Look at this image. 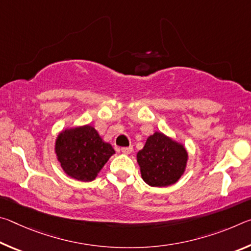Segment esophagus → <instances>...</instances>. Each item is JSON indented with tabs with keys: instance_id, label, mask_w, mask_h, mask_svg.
<instances>
[{
	"instance_id": "1",
	"label": "esophagus",
	"mask_w": 251,
	"mask_h": 251,
	"mask_svg": "<svg viewBox=\"0 0 251 251\" xmlns=\"http://www.w3.org/2000/svg\"><path fill=\"white\" fill-rule=\"evenodd\" d=\"M131 151H133V147H131V146H128V147H123V148H122V152H123V154H125V155H128V154H130Z\"/></svg>"
}]
</instances>
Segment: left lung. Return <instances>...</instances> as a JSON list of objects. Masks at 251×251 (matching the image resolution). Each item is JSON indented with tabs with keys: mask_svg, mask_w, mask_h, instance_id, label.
I'll use <instances>...</instances> for the list:
<instances>
[{
	"mask_svg": "<svg viewBox=\"0 0 251 251\" xmlns=\"http://www.w3.org/2000/svg\"><path fill=\"white\" fill-rule=\"evenodd\" d=\"M136 157L143 180L151 187L176 184L184 175L188 161L186 147L161 131L151 135Z\"/></svg>",
	"mask_w": 251,
	"mask_h": 251,
	"instance_id": "1",
	"label": "left lung"
}]
</instances>
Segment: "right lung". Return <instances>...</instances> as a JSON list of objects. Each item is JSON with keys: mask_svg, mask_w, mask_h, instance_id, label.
<instances>
[{"mask_svg": "<svg viewBox=\"0 0 251 251\" xmlns=\"http://www.w3.org/2000/svg\"><path fill=\"white\" fill-rule=\"evenodd\" d=\"M57 160L64 173L80 181H92L115 151L104 142L91 125L67 127L61 130L54 146Z\"/></svg>", "mask_w": 251, "mask_h": 251, "instance_id": "right-lung-1", "label": "right lung"}]
</instances>
